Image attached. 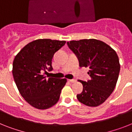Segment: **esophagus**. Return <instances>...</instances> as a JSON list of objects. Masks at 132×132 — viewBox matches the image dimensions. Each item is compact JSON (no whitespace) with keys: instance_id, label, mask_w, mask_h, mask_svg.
Instances as JSON below:
<instances>
[{"instance_id":"34e87169","label":"esophagus","mask_w":132,"mask_h":132,"mask_svg":"<svg viewBox=\"0 0 132 132\" xmlns=\"http://www.w3.org/2000/svg\"><path fill=\"white\" fill-rule=\"evenodd\" d=\"M68 81L70 82V83H74V82H76V79H68Z\"/></svg>"}]
</instances>
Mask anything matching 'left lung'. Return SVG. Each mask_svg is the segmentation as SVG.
Returning a JSON list of instances; mask_svg holds the SVG:
<instances>
[{"label": "left lung", "instance_id": "8db88e82", "mask_svg": "<svg viewBox=\"0 0 132 132\" xmlns=\"http://www.w3.org/2000/svg\"><path fill=\"white\" fill-rule=\"evenodd\" d=\"M67 45L78 57L79 67L90 69L88 74L91 79L78 80L83 85V91L77 98L88 106L103 104L113 92L118 79L120 64L116 52L96 39L72 40Z\"/></svg>", "mask_w": 132, "mask_h": 132}]
</instances>
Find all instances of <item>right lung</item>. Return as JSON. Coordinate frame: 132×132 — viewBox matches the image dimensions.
Masks as SVG:
<instances>
[{
  "mask_svg": "<svg viewBox=\"0 0 132 132\" xmlns=\"http://www.w3.org/2000/svg\"><path fill=\"white\" fill-rule=\"evenodd\" d=\"M65 41L38 39L29 42L15 56L13 76L19 93L27 103L38 109H46L58 102L67 79L48 78L53 70L54 53Z\"/></svg>",
  "mask_w": 132,
  "mask_h": 132,
  "instance_id": "obj_1",
  "label": "right lung"
}]
</instances>
